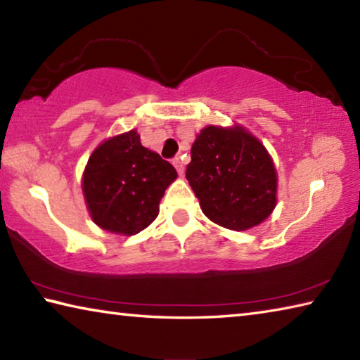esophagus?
<instances>
[{
  "instance_id": "obj_1",
  "label": "esophagus",
  "mask_w": 360,
  "mask_h": 360,
  "mask_svg": "<svg viewBox=\"0 0 360 360\" xmlns=\"http://www.w3.org/2000/svg\"><path fill=\"white\" fill-rule=\"evenodd\" d=\"M173 165H174L176 169H178V174H179V176H184V163H182L181 158L176 157L174 160H173Z\"/></svg>"
}]
</instances>
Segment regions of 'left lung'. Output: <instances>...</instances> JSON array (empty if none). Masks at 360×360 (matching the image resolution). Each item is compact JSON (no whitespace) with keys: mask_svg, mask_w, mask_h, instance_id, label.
I'll list each match as a JSON object with an SVG mask.
<instances>
[{"mask_svg":"<svg viewBox=\"0 0 360 360\" xmlns=\"http://www.w3.org/2000/svg\"><path fill=\"white\" fill-rule=\"evenodd\" d=\"M191 154L186 178L212 222L241 231L264 222L275 210V165L264 144L243 127H206Z\"/></svg>","mask_w":360,"mask_h":360,"instance_id":"1","label":"left lung"}]
</instances>
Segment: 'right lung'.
<instances>
[{
  "label": "right lung",
  "mask_w": 360,
  "mask_h": 360,
  "mask_svg": "<svg viewBox=\"0 0 360 360\" xmlns=\"http://www.w3.org/2000/svg\"><path fill=\"white\" fill-rule=\"evenodd\" d=\"M176 178L172 163L144 148L136 130L109 138L94 150L84 172L90 217L103 230L136 235L154 222L158 203Z\"/></svg>",
  "instance_id": "add662e5"
}]
</instances>
